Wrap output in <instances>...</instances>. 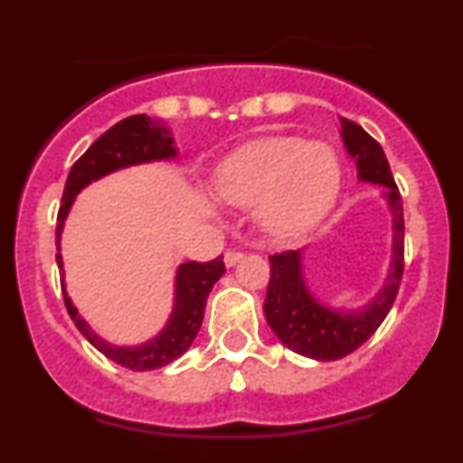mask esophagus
<instances>
[{
	"mask_svg": "<svg viewBox=\"0 0 463 463\" xmlns=\"http://www.w3.org/2000/svg\"><path fill=\"white\" fill-rule=\"evenodd\" d=\"M241 258H244V253H240V250H228V253L223 255V264L231 269V266H235Z\"/></svg>",
	"mask_w": 463,
	"mask_h": 463,
	"instance_id": "obj_1",
	"label": "esophagus"
}]
</instances>
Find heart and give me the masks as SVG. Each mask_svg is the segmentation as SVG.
Segmentation results:
<instances>
[{
    "instance_id": "obj_1",
    "label": "heart",
    "mask_w": 463,
    "mask_h": 463,
    "mask_svg": "<svg viewBox=\"0 0 463 463\" xmlns=\"http://www.w3.org/2000/svg\"><path fill=\"white\" fill-rule=\"evenodd\" d=\"M343 167L329 143L266 137L244 143L214 170V188L228 203L258 205V222L278 237H296L331 213Z\"/></svg>"
}]
</instances>
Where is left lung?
<instances>
[{
	"label": "left lung",
	"instance_id": "obj_1",
	"mask_svg": "<svg viewBox=\"0 0 463 463\" xmlns=\"http://www.w3.org/2000/svg\"><path fill=\"white\" fill-rule=\"evenodd\" d=\"M340 138L356 163L358 181L387 188L385 203L392 214V260L376 296L356 309H347L322 302L311 291L305 278V249L269 258L266 322L284 347L314 361H338L361 347L390 314L403 275V202L385 152L361 125L347 118H340Z\"/></svg>",
	"mask_w": 463,
	"mask_h": 463
}]
</instances>
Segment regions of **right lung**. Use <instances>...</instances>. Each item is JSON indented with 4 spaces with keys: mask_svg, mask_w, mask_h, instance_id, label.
Instances as JSON below:
<instances>
[{
    "mask_svg": "<svg viewBox=\"0 0 463 463\" xmlns=\"http://www.w3.org/2000/svg\"><path fill=\"white\" fill-rule=\"evenodd\" d=\"M176 156H179V147H176L175 137H172V129L163 120L149 118L145 114L129 116V118L120 120L114 128L107 129L100 138H96L91 147L73 163L71 172L67 176V184H64L58 226H55V246H58L55 261H58L60 270H62L60 282H62L64 305H67L69 316H71L80 334L98 352L105 354L109 361L134 372L158 370V367L176 361V358L188 352V347L197 338L199 326L203 322V309L210 288L226 273L223 258L205 261V264L185 261V264L176 266L172 311L163 329L156 335L145 340V343L114 345L91 329V325L78 314V307L69 298L67 284H64L62 231L69 213H71L73 203H76V197L87 185H91L93 181H100L102 176L114 175V172L125 170V167L158 161H175Z\"/></svg>",
    "mask_w": 463,
    "mask_h": 463,
    "instance_id": "1",
    "label": "right lung"
}]
</instances>
